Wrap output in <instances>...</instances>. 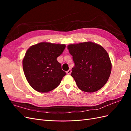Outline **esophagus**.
<instances>
[{
    "label": "esophagus",
    "mask_w": 131,
    "mask_h": 131,
    "mask_svg": "<svg viewBox=\"0 0 131 131\" xmlns=\"http://www.w3.org/2000/svg\"><path fill=\"white\" fill-rule=\"evenodd\" d=\"M71 72H72V70L71 69H69L68 71H67V73L68 74H70L71 73Z\"/></svg>",
    "instance_id": "1"
}]
</instances>
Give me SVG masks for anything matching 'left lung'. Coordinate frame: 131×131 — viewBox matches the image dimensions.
<instances>
[{"label": "left lung", "instance_id": "left-lung-1", "mask_svg": "<svg viewBox=\"0 0 131 131\" xmlns=\"http://www.w3.org/2000/svg\"><path fill=\"white\" fill-rule=\"evenodd\" d=\"M67 48L75 64L71 75L79 89L94 92L104 86L110 77L112 63L103 47L90 41L70 44Z\"/></svg>", "mask_w": 131, "mask_h": 131}]
</instances>
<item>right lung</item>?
<instances>
[{
	"instance_id": "add662e5",
	"label": "right lung",
	"mask_w": 131,
	"mask_h": 131,
	"mask_svg": "<svg viewBox=\"0 0 131 131\" xmlns=\"http://www.w3.org/2000/svg\"><path fill=\"white\" fill-rule=\"evenodd\" d=\"M66 48L64 44L42 42L30 46L23 59V69L31 88L39 92L56 89L66 75L57 58Z\"/></svg>"
}]
</instances>
